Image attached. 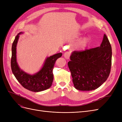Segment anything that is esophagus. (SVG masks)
Returning a JSON list of instances; mask_svg holds the SVG:
<instances>
[{"label": "esophagus", "instance_id": "obj_1", "mask_svg": "<svg viewBox=\"0 0 122 122\" xmlns=\"http://www.w3.org/2000/svg\"><path fill=\"white\" fill-rule=\"evenodd\" d=\"M64 57H65L66 59H67V60H69L70 58V52L67 51V52H66L64 53Z\"/></svg>", "mask_w": 122, "mask_h": 122}]
</instances>
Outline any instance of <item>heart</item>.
<instances>
[{"label": "heart", "mask_w": 122, "mask_h": 122, "mask_svg": "<svg viewBox=\"0 0 122 122\" xmlns=\"http://www.w3.org/2000/svg\"><path fill=\"white\" fill-rule=\"evenodd\" d=\"M89 41V39L88 37H85L83 38L80 41V42L79 44V46L80 48H83L86 45V44Z\"/></svg>", "instance_id": "obj_1"}]
</instances>
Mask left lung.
<instances>
[{
    "instance_id": "1",
    "label": "left lung",
    "mask_w": 122,
    "mask_h": 122,
    "mask_svg": "<svg viewBox=\"0 0 122 122\" xmlns=\"http://www.w3.org/2000/svg\"><path fill=\"white\" fill-rule=\"evenodd\" d=\"M112 49L105 34L100 47L74 51L68 63L76 89L94 90L108 77L112 66Z\"/></svg>"
}]
</instances>
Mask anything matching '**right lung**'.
Here are the masks:
<instances>
[{
	"instance_id": "right-lung-1",
	"label": "right lung",
	"mask_w": 122,
	"mask_h": 122,
	"mask_svg": "<svg viewBox=\"0 0 122 122\" xmlns=\"http://www.w3.org/2000/svg\"><path fill=\"white\" fill-rule=\"evenodd\" d=\"M20 32L15 37L12 47L11 69L16 78L26 89L34 92H41L51 87L53 80L52 73L55 62L62 55L61 53L55 54L48 57L42 69L34 75H30L22 71L19 67L16 59V47Z\"/></svg>"
}]
</instances>
